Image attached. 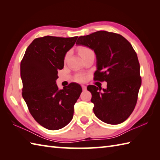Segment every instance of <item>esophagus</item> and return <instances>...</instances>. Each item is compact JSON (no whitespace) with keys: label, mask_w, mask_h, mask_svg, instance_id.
<instances>
[{"label":"esophagus","mask_w":160,"mask_h":160,"mask_svg":"<svg viewBox=\"0 0 160 160\" xmlns=\"http://www.w3.org/2000/svg\"><path fill=\"white\" fill-rule=\"evenodd\" d=\"M82 88L83 91H85L87 89V87L85 85H82Z\"/></svg>","instance_id":"obj_1"}]
</instances>
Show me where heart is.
<instances>
[{"instance_id":"obj_1","label":"heart","mask_w":160,"mask_h":160,"mask_svg":"<svg viewBox=\"0 0 160 160\" xmlns=\"http://www.w3.org/2000/svg\"><path fill=\"white\" fill-rule=\"evenodd\" d=\"M91 50L90 49L88 48V47H81V48H80V49H79V51H78V52H79L80 56H82L84 55V54H85V53H88V52H91ZM83 79H84L83 77H80V78H79L80 80H82Z\"/></svg>"}]
</instances>
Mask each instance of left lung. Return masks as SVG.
Listing matches in <instances>:
<instances>
[{"label":"left lung","mask_w":160,"mask_h":160,"mask_svg":"<svg viewBox=\"0 0 160 160\" xmlns=\"http://www.w3.org/2000/svg\"><path fill=\"white\" fill-rule=\"evenodd\" d=\"M76 45L94 51V79L107 82V89L87 87L96 116L109 124L124 122L134 110L142 84L140 63L131 43L118 33L98 31L80 36Z\"/></svg>","instance_id":"left-lung-1"}]
</instances>
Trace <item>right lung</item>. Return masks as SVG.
Wrapping results in <instances>:
<instances>
[{
    "mask_svg": "<svg viewBox=\"0 0 160 160\" xmlns=\"http://www.w3.org/2000/svg\"><path fill=\"white\" fill-rule=\"evenodd\" d=\"M77 38L50 36L36 38L20 63L23 99L35 120L49 130H58L69 123L74 104L82 93L77 83L59 89L56 82L58 70L63 69L64 57Z\"/></svg>",
    "mask_w": 160,
    "mask_h": 160,
    "instance_id": "add662e5",
    "label": "right lung"
}]
</instances>
